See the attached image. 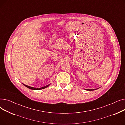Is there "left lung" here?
<instances>
[{
  "label": "left lung",
  "instance_id": "1",
  "mask_svg": "<svg viewBox=\"0 0 125 125\" xmlns=\"http://www.w3.org/2000/svg\"><path fill=\"white\" fill-rule=\"evenodd\" d=\"M89 90V91H92V90H94V89H93V90H92V89H90V90Z\"/></svg>",
  "mask_w": 125,
  "mask_h": 125
}]
</instances>
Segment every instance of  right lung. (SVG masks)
I'll list each match as a JSON object with an SVG mask.
<instances>
[{"label":"right lung","mask_w":125,"mask_h":125,"mask_svg":"<svg viewBox=\"0 0 125 125\" xmlns=\"http://www.w3.org/2000/svg\"><path fill=\"white\" fill-rule=\"evenodd\" d=\"M23 84L24 85V86H25V87H26L29 88V89H31V90H41V89H45V88H46L50 86V84H48V85H47V86H45V87H42V88H33V87H31L27 86V85H25V84Z\"/></svg>","instance_id":"add662e5"}]
</instances>
